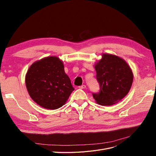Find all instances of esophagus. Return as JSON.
Listing matches in <instances>:
<instances>
[{
  "label": "esophagus",
  "instance_id": "34e87169",
  "mask_svg": "<svg viewBox=\"0 0 156 156\" xmlns=\"http://www.w3.org/2000/svg\"><path fill=\"white\" fill-rule=\"evenodd\" d=\"M79 88L80 89H84V88H86V86L84 85V84H83V85H82V86H80Z\"/></svg>",
  "mask_w": 156,
  "mask_h": 156
}]
</instances>
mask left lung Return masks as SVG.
I'll return each mask as SVG.
<instances>
[{"instance_id":"8db88e82","label":"left lung","mask_w":156,"mask_h":156,"mask_svg":"<svg viewBox=\"0 0 156 156\" xmlns=\"http://www.w3.org/2000/svg\"><path fill=\"white\" fill-rule=\"evenodd\" d=\"M94 64L100 91L93 94L96 102L109 106L119 103L127 94L133 81V72L126 61L115 55L103 53Z\"/></svg>"}]
</instances>
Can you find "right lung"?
<instances>
[{"instance_id":"right-lung-1","label":"right lung","mask_w":156,"mask_h":156,"mask_svg":"<svg viewBox=\"0 0 156 156\" xmlns=\"http://www.w3.org/2000/svg\"><path fill=\"white\" fill-rule=\"evenodd\" d=\"M25 84L32 100L50 110L63 106L74 90L63 62L55 56L33 63L26 73Z\"/></svg>"}]
</instances>
